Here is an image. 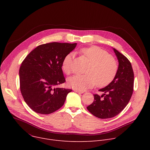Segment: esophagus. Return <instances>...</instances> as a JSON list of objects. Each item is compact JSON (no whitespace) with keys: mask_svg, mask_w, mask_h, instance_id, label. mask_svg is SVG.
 <instances>
[{"mask_svg":"<svg viewBox=\"0 0 150 150\" xmlns=\"http://www.w3.org/2000/svg\"><path fill=\"white\" fill-rule=\"evenodd\" d=\"M74 91H75V92H76V93H84L83 91L78 90H74Z\"/></svg>","mask_w":150,"mask_h":150,"instance_id":"1","label":"esophagus"}]
</instances>
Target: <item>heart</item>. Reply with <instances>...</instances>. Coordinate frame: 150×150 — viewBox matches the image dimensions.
Here are the masks:
<instances>
[{
    "label": "heart",
    "instance_id": "heart-1",
    "mask_svg": "<svg viewBox=\"0 0 150 150\" xmlns=\"http://www.w3.org/2000/svg\"><path fill=\"white\" fill-rule=\"evenodd\" d=\"M84 57L90 62L85 68V75H76L68 80L70 87L79 90H84L97 84L104 87L110 83L115 78L118 65L115 59L108 52L97 46L82 49ZM75 54L70 52L63 59L62 70L67 75L72 72Z\"/></svg>",
    "mask_w": 150,
    "mask_h": 150
}]
</instances>
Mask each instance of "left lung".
<instances>
[{
    "label": "left lung",
    "instance_id": "left-lung-1",
    "mask_svg": "<svg viewBox=\"0 0 150 150\" xmlns=\"http://www.w3.org/2000/svg\"><path fill=\"white\" fill-rule=\"evenodd\" d=\"M119 60L117 74L108 86L99 90L102 96L94 94V100L87 109L100 119L112 118L119 114L129 103L134 91V74L130 61L113 49Z\"/></svg>",
    "mask_w": 150,
    "mask_h": 150
}]
</instances>
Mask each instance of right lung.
I'll use <instances>...</instances> for the list:
<instances>
[{"label": "right lung", "mask_w": 150, "mask_h": 150, "mask_svg": "<svg viewBox=\"0 0 150 150\" xmlns=\"http://www.w3.org/2000/svg\"><path fill=\"white\" fill-rule=\"evenodd\" d=\"M76 43L49 42L41 45L24 59L19 68L20 91L35 112L48 115L64 104L71 89L57 88L66 81L62 69L63 59Z\"/></svg>", "instance_id": "obj_1"}]
</instances>
